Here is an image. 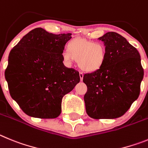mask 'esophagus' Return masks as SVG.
Segmentation results:
<instances>
[{
  "mask_svg": "<svg viewBox=\"0 0 148 148\" xmlns=\"http://www.w3.org/2000/svg\"><path fill=\"white\" fill-rule=\"evenodd\" d=\"M79 77H80V80L82 81V79H83V73L79 72Z\"/></svg>",
  "mask_w": 148,
  "mask_h": 148,
  "instance_id": "1",
  "label": "esophagus"
}]
</instances>
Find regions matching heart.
<instances>
[{"label":"heart","instance_id":"1","mask_svg":"<svg viewBox=\"0 0 148 148\" xmlns=\"http://www.w3.org/2000/svg\"><path fill=\"white\" fill-rule=\"evenodd\" d=\"M106 46L101 42H95L82 38H75L68 43L67 50L62 52V58L67 64L77 60L82 70L93 72L100 69L106 62Z\"/></svg>","mask_w":148,"mask_h":148}]
</instances>
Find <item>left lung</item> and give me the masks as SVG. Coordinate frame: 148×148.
Wrapping results in <instances>:
<instances>
[{
	"label": "left lung",
	"instance_id": "obj_1",
	"mask_svg": "<svg viewBox=\"0 0 148 148\" xmlns=\"http://www.w3.org/2000/svg\"><path fill=\"white\" fill-rule=\"evenodd\" d=\"M99 40L105 43L107 56L100 69L83 76L86 113L93 119H115L139 97L144 69L139 51L122 35L110 32Z\"/></svg>",
	"mask_w": 148,
	"mask_h": 148
}]
</instances>
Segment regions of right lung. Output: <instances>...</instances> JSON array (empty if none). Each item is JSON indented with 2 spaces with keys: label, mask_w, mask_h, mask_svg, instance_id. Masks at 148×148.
I'll use <instances>...</instances> for the list:
<instances>
[{
  "label": "right lung",
  "mask_w": 148,
  "mask_h": 148,
  "mask_svg": "<svg viewBox=\"0 0 148 148\" xmlns=\"http://www.w3.org/2000/svg\"><path fill=\"white\" fill-rule=\"evenodd\" d=\"M71 33L54 34L36 28L11 50L5 78L12 98L30 116L54 119L63 96L80 80L79 72L63 64L62 52Z\"/></svg>",
  "instance_id": "add662e5"
}]
</instances>
